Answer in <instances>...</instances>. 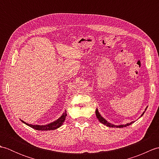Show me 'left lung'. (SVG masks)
I'll use <instances>...</instances> for the list:
<instances>
[{
  "label": "left lung",
  "instance_id": "1",
  "mask_svg": "<svg viewBox=\"0 0 159 159\" xmlns=\"http://www.w3.org/2000/svg\"><path fill=\"white\" fill-rule=\"evenodd\" d=\"M143 113L141 115V116H143ZM96 117L98 119V120L100 121L101 123H102L103 124L106 125V126H109V127H112V128H124V127H126V126H128L129 125H130L131 124H133L134 121H132L131 123H129V124H125V125H120V126H116V125H113V124H111V123H109L107 120H105L104 119V118L100 116V114L99 113L98 111V109H96Z\"/></svg>",
  "mask_w": 159,
  "mask_h": 159
}]
</instances>
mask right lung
Returning <instances> with one entry per match:
<instances>
[{
    "label": "right lung",
    "instance_id": "add662e5",
    "mask_svg": "<svg viewBox=\"0 0 159 159\" xmlns=\"http://www.w3.org/2000/svg\"><path fill=\"white\" fill-rule=\"evenodd\" d=\"M67 116V112L66 111H65V113L63 114V116L61 117L60 118H59L58 120H56L54 122L50 123L48 125H43V126H39V125H31L27 123H25V121H23L22 120H21L23 123L26 124V125H28L29 126L33 128H34L35 130H55L57 129V128H59L61 125L63 124V123L65 121V119Z\"/></svg>",
    "mask_w": 159,
    "mask_h": 159
}]
</instances>
